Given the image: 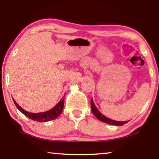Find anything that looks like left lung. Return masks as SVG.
<instances>
[{
	"instance_id": "1",
	"label": "left lung",
	"mask_w": 159,
	"mask_h": 159,
	"mask_svg": "<svg viewBox=\"0 0 159 159\" xmlns=\"http://www.w3.org/2000/svg\"><path fill=\"white\" fill-rule=\"evenodd\" d=\"M90 103H91V110H92L93 114H94L95 116H96V118L98 119H99L100 121H103V122L109 124V125H115V126H122L123 125H125V124L128 122V121H114V120H112V119H111L107 118V117L102 114L99 111L98 109L96 108V106H95L94 104V102H93V98H91Z\"/></svg>"
}]
</instances>
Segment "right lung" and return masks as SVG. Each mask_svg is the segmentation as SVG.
<instances>
[{
	"instance_id": "obj_1",
	"label": "right lung",
	"mask_w": 159,
	"mask_h": 159,
	"mask_svg": "<svg viewBox=\"0 0 159 159\" xmlns=\"http://www.w3.org/2000/svg\"><path fill=\"white\" fill-rule=\"evenodd\" d=\"M14 100V99H13ZM14 102L16 105V108L22 113L23 114H25L26 116H27L28 118L32 120L36 121H40V122H45V121H48L53 120L57 118L59 115L61 114L63 111V108H64V98L61 100L56 105L54 106L53 108H51V110L47 111L42 112V113H30L28 112L27 111L24 110L22 108H21L19 106L16 101L14 100Z\"/></svg>"
}]
</instances>
